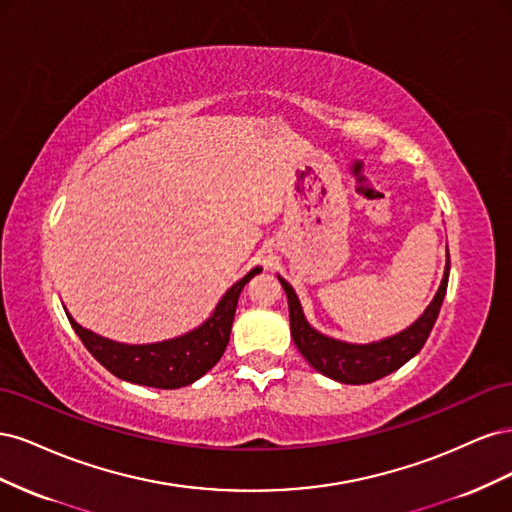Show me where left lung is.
Returning <instances> with one entry per match:
<instances>
[{
	"label": "left lung",
	"mask_w": 512,
	"mask_h": 512,
	"mask_svg": "<svg viewBox=\"0 0 512 512\" xmlns=\"http://www.w3.org/2000/svg\"><path fill=\"white\" fill-rule=\"evenodd\" d=\"M448 273H451V258L446 254L444 277L436 297L431 299L425 312L418 316L408 329L371 344H348L342 342V339L327 337L316 331L312 324L307 322L294 288L280 275H277V280H280L288 297L290 335L294 339V346H297L299 352L305 356V361L316 371H320V374L335 382L369 384L393 374L401 365H406L412 356L421 352L433 324L438 320L448 286Z\"/></svg>",
	"instance_id": "1"
}]
</instances>
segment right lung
Listing matches in <instances>:
<instances>
[{"label": "right lung", "instance_id": "1", "mask_svg": "<svg viewBox=\"0 0 512 512\" xmlns=\"http://www.w3.org/2000/svg\"><path fill=\"white\" fill-rule=\"evenodd\" d=\"M260 267H254L232 284L215 305L213 314L200 327L173 339L156 344H121L81 327L66 309L74 333L81 337L94 359L113 376L153 389H181L203 378L207 371L222 359L228 346L232 320H235L237 301L243 286L252 280Z\"/></svg>", "mask_w": 512, "mask_h": 512}]
</instances>
